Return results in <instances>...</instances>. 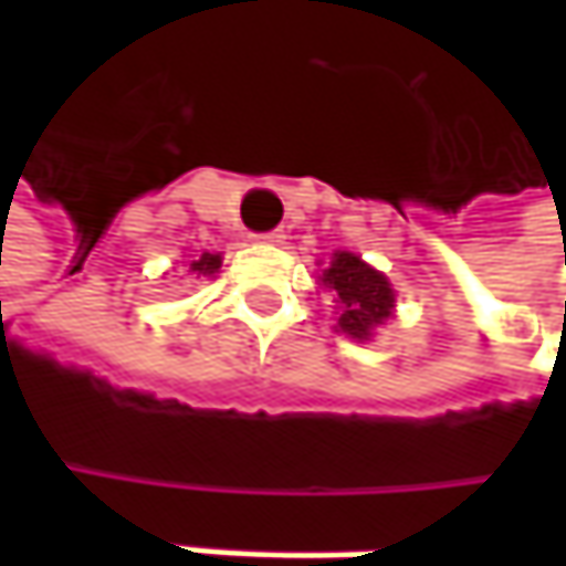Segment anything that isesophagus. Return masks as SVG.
Returning <instances> with one entry per match:
<instances>
[{"instance_id":"obj_1","label":"esophagus","mask_w":566,"mask_h":566,"mask_svg":"<svg viewBox=\"0 0 566 566\" xmlns=\"http://www.w3.org/2000/svg\"><path fill=\"white\" fill-rule=\"evenodd\" d=\"M259 242H269V245H279L284 239V232L282 229H272V232H262V235H255Z\"/></svg>"}]
</instances>
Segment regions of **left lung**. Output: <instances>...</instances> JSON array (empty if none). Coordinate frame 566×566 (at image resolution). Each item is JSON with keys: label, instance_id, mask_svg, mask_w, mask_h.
<instances>
[{"label": "left lung", "instance_id": "obj_1", "mask_svg": "<svg viewBox=\"0 0 566 566\" xmlns=\"http://www.w3.org/2000/svg\"><path fill=\"white\" fill-rule=\"evenodd\" d=\"M321 282L340 297V317H337V324H340L344 334H350L357 340H367L370 331L390 317L394 287H390V282L380 272H374L357 255L337 252L334 262L324 269V279Z\"/></svg>", "mask_w": 566, "mask_h": 566}]
</instances>
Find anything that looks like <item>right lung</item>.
I'll return each instance as SVG.
<instances>
[{
	"label": "right lung",
	"mask_w": 566,
	"mask_h": 566,
	"mask_svg": "<svg viewBox=\"0 0 566 566\" xmlns=\"http://www.w3.org/2000/svg\"><path fill=\"white\" fill-rule=\"evenodd\" d=\"M222 265V259L219 255H212V252H202L199 259H192L189 262V272H196V275H216V269Z\"/></svg>",
	"instance_id": "add662e5"
}]
</instances>
